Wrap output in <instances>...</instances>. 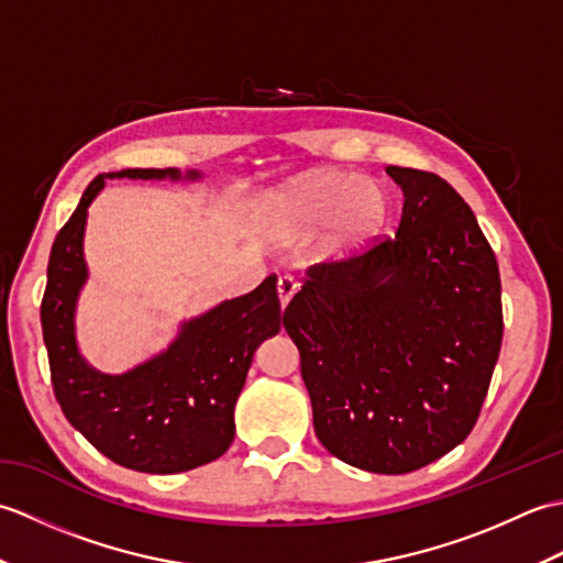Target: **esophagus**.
Wrapping results in <instances>:
<instances>
[{
	"mask_svg": "<svg viewBox=\"0 0 563 563\" xmlns=\"http://www.w3.org/2000/svg\"><path fill=\"white\" fill-rule=\"evenodd\" d=\"M295 290H297V280L292 278V275H280V278H278V297H280L283 307L290 302V297L295 295Z\"/></svg>",
	"mask_w": 563,
	"mask_h": 563,
	"instance_id": "34e87169",
	"label": "esophagus"
}]
</instances>
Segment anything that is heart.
Returning a JSON list of instances; mask_svg holds the SVG:
<instances>
[{
    "label": "heart",
    "mask_w": 563,
    "mask_h": 563,
    "mask_svg": "<svg viewBox=\"0 0 563 563\" xmlns=\"http://www.w3.org/2000/svg\"><path fill=\"white\" fill-rule=\"evenodd\" d=\"M387 198L373 181L349 172H319L271 200V220L283 236H302L333 220L341 242L373 234L385 222Z\"/></svg>",
    "instance_id": "heart-1"
}]
</instances>
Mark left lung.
<instances>
[{
  "mask_svg": "<svg viewBox=\"0 0 563 563\" xmlns=\"http://www.w3.org/2000/svg\"><path fill=\"white\" fill-rule=\"evenodd\" d=\"M404 190L394 236L319 263L285 307L314 433L375 474L440 460L472 433L504 341L500 275L445 178L387 166Z\"/></svg>",
  "mask_w": 563,
  "mask_h": 563,
  "instance_id": "8db88e82",
  "label": "left lung"
}]
</instances>
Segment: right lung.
I'll return each instance as SVG.
<instances>
[{
    "label": "right lung",
    "mask_w": 563,
    "mask_h": 563,
    "mask_svg": "<svg viewBox=\"0 0 563 563\" xmlns=\"http://www.w3.org/2000/svg\"><path fill=\"white\" fill-rule=\"evenodd\" d=\"M174 178L178 169L101 174L57 232L41 302L43 341L55 399L67 421L115 464L147 474H176L222 457L234 440V404L258 343L280 331L275 275L256 290L184 321L164 353L123 375H103L79 355L75 309L87 283V208L106 178ZM186 178L196 181L198 172Z\"/></svg>",
    "instance_id": "obj_1"
}]
</instances>
